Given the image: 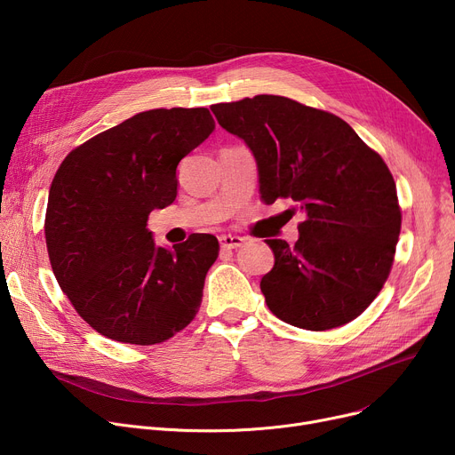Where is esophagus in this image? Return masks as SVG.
Returning <instances> with one entry per match:
<instances>
[{"instance_id": "1", "label": "esophagus", "mask_w": 455, "mask_h": 455, "mask_svg": "<svg viewBox=\"0 0 455 455\" xmlns=\"http://www.w3.org/2000/svg\"><path fill=\"white\" fill-rule=\"evenodd\" d=\"M220 243H221V249L230 251V249H240L245 243V240L242 235H235V234H223L220 237Z\"/></svg>"}]
</instances>
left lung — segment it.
<instances>
[{
    "label": "left lung",
    "instance_id": "obj_1",
    "mask_svg": "<svg viewBox=\"0 0 455 455\" xmlns=\"http://www.w3.org/2000/svg\"><path fill=\"white\" fill-rule=\"evenodd\" d=\"M210 108L252 151L261 201L291 199L304 213L295 247L266 240L275 267L259 288L271 312L314 331L362 315L391 273L402 225L386 162L336 114L282 95Z\"/></svg>",
    "mask_w": 455,
    "mask_h": 455
}]
</instances>
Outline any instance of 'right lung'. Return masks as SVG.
<instances>
[{"label":"right lung","mask_w":455,"mask_h":455,"mask_svg":"<svg viewBox=\"0 0 455 455\" xmlns=\"http://www.w3.org/2000/svg\"><path fill=\"white\" fill-rule=\"evenodd\" d=\"M213 129L208 108H155L62 160L45 210L47 254L60 290L101 336L156 345L197 315L218 237L191 234L170 251L155 245L148 220L175 201L179 162Z\"/></svg>","instance_id":"add662e5"}]
</instances>
